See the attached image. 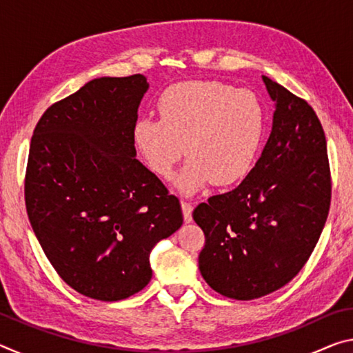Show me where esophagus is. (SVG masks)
Returning <instances> with one entry per match:
<instances>
[{"label":"esophagus","instance_id":"esophagus-1","mask_svg":"<svg viewBox=\"0 0 353 353\" xmlns=\"http://www.w3.org/2000/svg\"><path fill=\"white\" fill-rule=\"evenodd\" d=\"M182 212H183L185 223H191V219H193V216H191V212H193V205H191V202L182 201Z\"/></svg>","mask_w":353,"mask_h":353}]
</instances>
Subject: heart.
I'll return each mask as SVG.
<instances>
[{"mask_svg": "<svg viewBox=\"0 0 353 353\" xmlns=\"http://www.w3.org/2000/svg\"><path fill=\"white\" fill-rule=\"evenodd\" d=\"M157 112L159 119L137 121L134 146L162 179L172 176L183 154L190 157L176 182L182 193L235 183L252 168L266 129L265 105L254 92L219 81L181 82L160 94Z\"/></svg>", "mask_w": 353, "mask_h": 353, "instance_id": "obj_1", "label": "heart"}]
</instances>
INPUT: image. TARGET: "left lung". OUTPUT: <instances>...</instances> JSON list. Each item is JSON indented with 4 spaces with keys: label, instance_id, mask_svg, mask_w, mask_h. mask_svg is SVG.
Masks as SVG:
<instances>
[{
    "label": "left lung",
    "instance_id": "left-lung-1",
    "mask_svg": "<svg viewBox=\"0 0 353 353\" xmlns=\"http://www.w3.org/2000/svg\"><path fill=\"white\" fill-rule=\"evenodd\" d=\"M276 103L260 159L235 190L193 212L205 235L199 271L219 294L252 301L302 270L324 229L332 198L327 141L305 99L263 76Z\"/></svg>",
    "mask_w": 353,
    "mask_h": 353
}]
</instances>
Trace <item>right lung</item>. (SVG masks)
Listing matches in <instances>:
<instances>
[{
	"label": "right lung",
	"instance_id": "obj_1",
	"mask_svg": "<svg viewBox=\"0 0 353 353\" xmlns=\"http://www.w3.org/2000/svg\"><path fill=\"white\" fill-rule=\"evenodd\" d=\"M149 83L98 77L48 107L25 179L32 230L71 288L121 301L152 277V248L182 225L181 202L140 160L132 140Z\"/></svg>",
	"mask_w": 353,
	"mask_h": 353
}]
</instances>
